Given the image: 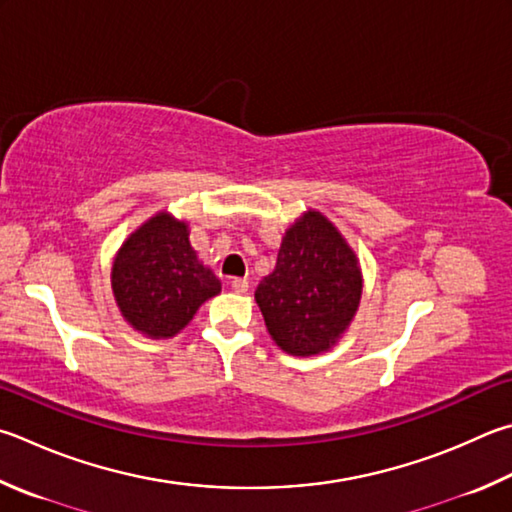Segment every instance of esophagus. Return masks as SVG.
I'll list each match as a JSON object with an SVG mask.
<instances>
[{"label": "esophagus", "instance_id": "34e87169", "mask_svg": "<svg viewBox=\"0 0 512 512\" xmlns=\"http://www.w3.org/2000/svg\"><path fill=\"white\" fill-rule=\"evenodd\" d=\"M230 288L235 293H246L248 291V280H244V277H232Z\"/></svg>", "mask_w": 512, "mask_h": 512}]
</instances>
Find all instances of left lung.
Segmentation results:
<instances>
[{
  "label": "left lung",
  "mask_w": 512,
  "mask_h": 512,
  "mask_svg": "<svg viewBox=\"0 0 512 512\" xmlns=\"http://www.w3.org/2000/svg\"><path fill=\"white\" fill-rule=\"evenodd\" d=\"M360 293L356 255L331 221L311 210L286 230L275 271L259 282L255 300L277 345L313 356L349 327Z\"/></svg>",
  "instance_id": "left-lung-1"
}]
</instances>
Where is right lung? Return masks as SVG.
Instances as JSON below:
<instances>
[{
  "mask_svg": "<svg viewBox=\"0 0 512 512\" xmlns=\"http://www.w3.org/2000/svg\"><path fill=\"white\" fill-rule=\"evenodd\" d=\"M111 286L125 320L152 338L179 333L221 291L217 275L197 259L188 226L170 215L150 219L125 241Z\"/></svg>",
  "mask_w": 512,
  "mask_h": 512,
  "instance_id": "add662e5",
  "label": "right lung"
}]
</instances>
